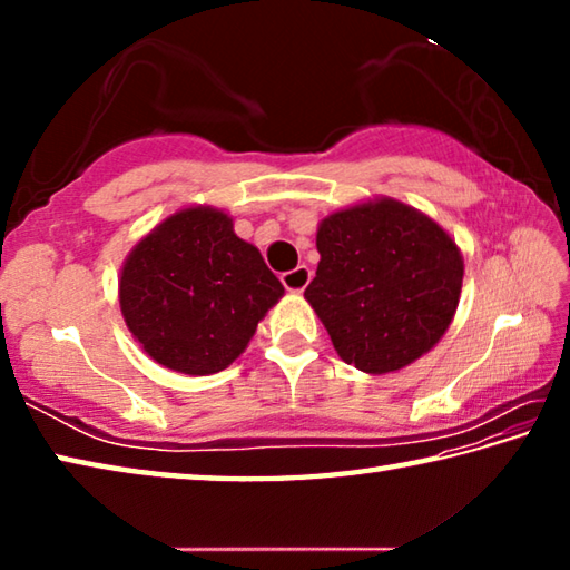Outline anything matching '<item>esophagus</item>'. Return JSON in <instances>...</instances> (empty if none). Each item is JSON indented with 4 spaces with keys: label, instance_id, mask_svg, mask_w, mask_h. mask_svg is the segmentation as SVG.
Segmentation results:
<instances>
[{
    "label": "esophagus",
    "instance_id": "1",
    "mask_svg": "<svg viewBox=\"0 0 570 570\" xmlns=\"http://www.w3.org/2000/svg\"><path fill=\"white\" fill-rule=\"evenodd\" d=\"M312 282V272H308V266H296L294 272H286L282 274V284L286 286V292H304V288Z\"/></svg>",
    "mask_w": 570,
    "mask_h": 570
}]
</instances>
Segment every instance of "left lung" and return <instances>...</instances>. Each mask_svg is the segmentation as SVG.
Wrapping results in <instances>:
<instances>
[{
    "mask_svg": "<svg viewBox=\"0 0 570 570\" xmlns=\"http://www.w3.org/2000/svg\"><path fill=\"white\" fill-rule=\"evenodd\" d=\"M304 298L336 354L366 374L420 360L448 332L462 292V254L438 220L394 198L340 208L316 228Z\"/></svg>",
    "mask_w": 570,
    "mask_h": 570,
    "instance_id": "1",
    "label": "left lung"
}]
</instances>
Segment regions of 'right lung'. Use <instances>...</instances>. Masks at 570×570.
Instances as JSON below:
<instances>
[{"mask_svg":"<svg viewBox=\"0 0 570 570\" xmlns=\"http://www.w3.org/2000/svg\"><path fill=\"white\" fill-rule=\"evenodd\" d=\"M118 296L132 340L153 362L206 377L244 354L284 286L262 250L236 236L226 210L186 206L132 246Z\"/></svg>","mask_w":570,"mask_h":570,"instance_id":"1","label":"right lung"}]
</instances>
